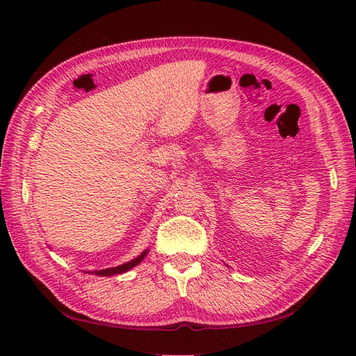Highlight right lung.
Listing matches in <instances>:
<instances>
[{"label": "right lung", "mask_w": 356, "mask_h": 356, "mask_svg": "<svg viewBox=\"0 0 356 356\" xmlns=\"http://www.w3.org/2000/svg\"><path fill=\"white\" fill-rule=\"evenodd\" d=\"M145 255H147V251L143 252L138 258H135V260L129 261V263H126V264H122V266H118V267L105 268V270H98V272H93V273H95V275H101V276H113V275H117V273H124V272H127V270H131L132 267H135V266H138L139 263H141V261L144 260Z\"/></svg>", "instance_id": "add662e5"}]
</instances>
